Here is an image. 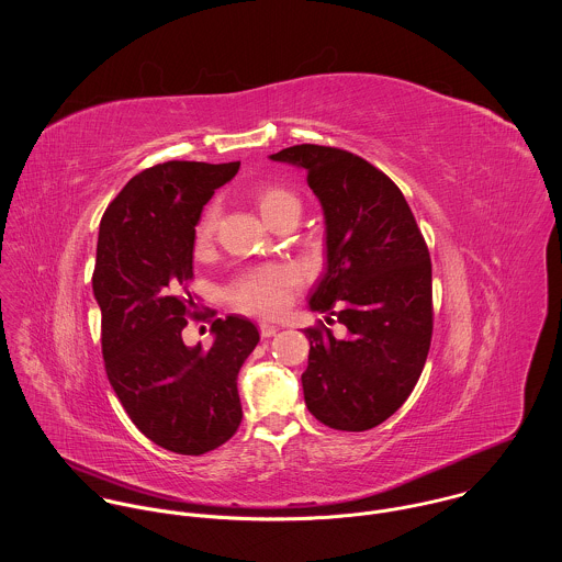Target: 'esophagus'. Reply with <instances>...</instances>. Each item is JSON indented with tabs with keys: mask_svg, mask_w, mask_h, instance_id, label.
Wrapping results in <instances>:
<instances>
[{
	"mask_svg": "<svg viewBox=\"0 0 562 562\" xmlns=\"http://www.w3.org/2000/svg\"><path fill=\"white\" fill-rule=\"evenodd\" d=\"M259 333H261V337H272V335L279 333V326L270 324V322H261L259 324Z\"/></svg>",
	"mask_w": 562,
	"mask_h": 562,
	"instance_id": "obj_1",
	"label": "esophagus"
}]
</instances>
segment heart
<instances>
[{"instance_id":"b5f03b06","label":"heart","mask_w":562,"mask_h":562,"mask_svg":"<svg viewBox=\"0 0 562 562\" xmlns=\"http://www.w3.org/2000/svg\"><path fill=\"white\" fill-rule=\"evenodd\" d=\"M255 201L268 225L277 221L283 212L292 207H301L296 194L285 188H263L257 192ZM216 216H218L216 205H212L203 214L194 236L196 248H205L212 240ZM299 283H301V274L294 266H285V263L257 266L246 270L236 279V283L232 285V299L244 312L259 314V316H274L288 307L290 296Z\"/></svg>"}]
</instances>
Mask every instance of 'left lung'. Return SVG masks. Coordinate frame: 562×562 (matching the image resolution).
Listing matches in <instances>:
<instances>
[{
  "label": "left lung",
  "mask_w": 562,
  "mask_h": 562,
  "mask_svg": "<svg viewBox=\"0 0 562 562\" xmlns=\"http://www.w3.org/2000/svg\"><path fill=\"white\" fill-rule=\"evenodd\" d=\"M270 160L303 168L321 201L326 268L310 307L335 314L348 330L337 339L330 328H305V404L328 428H374L411 396L428 357L426 241L401 188L370 161L321 145L288 147Z\"/></svg>",
  "instance_id": "left-lung-1"
}]
</instances>
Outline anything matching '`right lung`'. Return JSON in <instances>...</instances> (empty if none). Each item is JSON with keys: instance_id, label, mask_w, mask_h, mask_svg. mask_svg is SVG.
<instances>
[{"instance_id": "add662e5", "label": "right lung", "mask_w": 562, "mask_h": 562, "mask_svg": "<svg viewBox=\"0 0 562 562\" xmlns=\"http://www.w3.org/2000/svg\"><path fill=\"white\" fill-rule=\"evenodd\" d=\"M240 161H164L132 177L108 205L92 294L110 385L136 428L164 450L199 457L241 422L238 372L259 341L241 316L212 321L210 348L186 346L196 316L188 281L203 205Z\"/></svg>"}]
</instances>
